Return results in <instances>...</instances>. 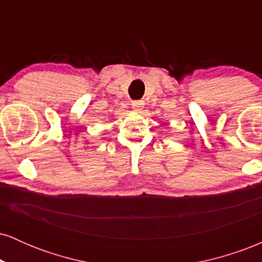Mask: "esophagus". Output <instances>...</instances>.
<instances>
[{
    "mask_svg": "<svg viewBox=\"0 0 262 262\" xmlns=\"http://www.w3.org/2000/svg\"><path fill=\"white\" fill-rule=\"evenodd\" d=\"M144 101L143 100H138V101H133L132 102V107H133V110L135 112H140L141 110L144 108Z\"/></svg>",
    "mask_w": 262,
    "mask_h": 262,
    "instance_id": "esophagus-1",
    "label": "esophagus"
}]
</instances>
